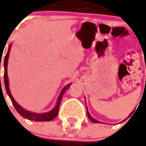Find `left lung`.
<instances>
[{
  "instance_id": "obj_1",
  "label": "left lung",
  "mask_w": 146,
  "mask_h": 146,
  "mask_svg": "<svg viewBox=\"0 0 146 146\" xmlns=\"http://www.w3.org/2000/svg\"><path fill=\"white\" fill-rule=\"evenodd\" d=\"M86 110H87V115H88V117H89V119H90V120H91V121H92V122H93V123H101V122H100V121H98V120H96V119H94L93 117H92L91 115L89 114V111H88V108H87V107H86ZM133 112H134V111H133V112H132V113H130V114H129V117H130V116L132 115V113H133ZM126 120H127V119H126ZM124 120H123V121H124Z\"/></svg>"
}]
</instances>
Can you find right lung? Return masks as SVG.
Instances as JSON below:
<instances>
[{"mask_svg":"<svg viewBox=\"0 0 146 146\" xmlns=\"http://www.w3.org/2000/svg\"><path fill=\"white\" fill-rule=\"evenodd\" d=\"M10 46H11V45L9 46L7 53L5 57H4V61H3V66H4V75H3V79H4V84H5L6 92H7V95L9 96V97H10V100H11V102H12L15 109L17 110V112H18L23 117L26 118V119H28V120H34V121H50V120H52L53 119H54V118L57 117V113H58V111H59V106L60 104V102H61L62 98H63L64 92L66 91V89H68L69 87L70 86V84H68L63 89V90H62L60 94L59 97H58V99H57V103H56V105H55L54 108L51 111H49V112H47V113H36L23 108L21 106H19V104H18V103L15 101L14 98H13L12 95L10 93V88H9V80H8L7 76V62L8 57H9V54H10Z\"/></svg>","mask_w":146,"mask_h":146,"instance_id":"1","label":"right lung"}]
</instances>
